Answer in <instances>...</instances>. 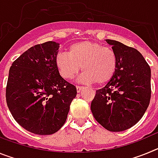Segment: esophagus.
I'll return each instance as SVG.
<instances>
[{
	"label": "esophagus",
	"mask_w": 158,
	"mask_h": 158,
	"mask_svg": "<svg viewBox=\"0 0 158 158\" xmlns=\"http://www.w3.org/2000/svg\"><path fill=\"white\" fill-rule=\"evenodd\" d=\"M76 88H77V93H80V92L81 91V89H83L82 86H79V85H77Z\"/></svg>",
	"instance_id": "34e87169"
}]
</instances>
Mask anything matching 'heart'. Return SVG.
I'll use <instances>...</instances> for the list:
<instances>
[{"instance_id":"obj_1","label":"heart","mask_w":158,"mask_h":158,"mask_svg":"<svg viewBox=\"0 0 158 158\" xmlns=\"http://www.w3.org/2000/svg\"><path fill=\"white\" fill-rule=\"evenodd\" d=\"M55 63L65 79H73L81 66L84 72L79 77L80 81L100 85L111 79L116 70L118 58L111 47L85 40L72 44L68 53H58Z\"/></svg>"}]
</instances>
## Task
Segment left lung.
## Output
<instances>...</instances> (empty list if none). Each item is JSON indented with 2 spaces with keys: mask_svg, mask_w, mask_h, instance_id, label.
<instances>
[{
  "mask_svg": "<svg viewBox=\"0 0 158 158\" xmlns=\"http://www.w3.org/2000/svg\"><path fill=\"white\" fill-rule=\"evenodd\" d=\"M118 58L115 73L91 103L93 116L113 132L123 131L140 120L150 104L151 70L136 49L115 40H106Z\"/></svg>",
  "mask_w": 158,
  "mask_h": 158,
  "instance_id": "8db88e82",
  "label": "left lung"
}]
</instances>
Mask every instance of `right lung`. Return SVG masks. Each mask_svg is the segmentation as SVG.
I'll list each match as a JSON object with an SVG mask.
<instances>
[{"instance_id":"add662e5","label":"right lung","mask_w":158,"mask_h":158,"mask_svg":"<svg viewBox=\"0 0 158 158\" xmlns=\"http://www.w3.org/2000/svg\"><path fill=\"white\" fill-rule=\"evenodd\" d=\"M59 43L31 47L9 69L6 101L15 120L31 133L54 134L65 123L77 89L61 77L55 63Z\"/></svg>"}]
</instances>
